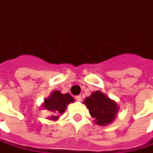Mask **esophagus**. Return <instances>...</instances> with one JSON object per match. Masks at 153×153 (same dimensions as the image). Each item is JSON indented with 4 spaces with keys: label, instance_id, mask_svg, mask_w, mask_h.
<instances>
[{
    "label": "esophagus",
    "instance_id": "obj_1",
    "mask_svg": "<svg viewBox=\"0 0 153 153\" xmlns=\"http://www.w3.org/2000/svg\"><path fill=\"white\" fill-rule=\"evenodd\" d=\"M75 99H76L77 101H81V96H79V95H78V96H75Z\"/></svg>",
    "mask_w": 153,
    "mask_h": 153
}]
</instances>
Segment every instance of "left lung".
Listing matches in <instances>:
<instances>
[{
    "mask_svg": "<svg viewBox=\"0 0 153 153\" xmlns=\"http://www.w3.org/2000/svg\"><path fill=\"white\" fill-rule=\"evenodd\" d=\"M84 103L91 116L96 119L95 123L101 126L112 123L118 111L116 102L101 91H94L85 98Z\"/></svg>",
    "mask_w": 153,
    "mask_h": 153,
    "instance_id": "obj_1",
    "label": "left lung"
}]
</instances>
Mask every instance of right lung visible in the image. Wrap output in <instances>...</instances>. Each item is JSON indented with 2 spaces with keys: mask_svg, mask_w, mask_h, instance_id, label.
<instances>
[{
  "mask_svg": "<svg viewBox=\"0 0 153 153\" xmlns=\"http://www.w3.org/2000/svg\"><path fill=\"white\" fill-rule=\"evenodd\" d=\"M74 101V98L68 93L62 94L59 91H55L49 98L45 99L43 107L52 115L50 119L56 120L59 114L63 113L67 105Z\"/></svg>",
  "mask_w": 153,
  "mask_h": 153,
  "instance_id": "1",
  "label": "right lung"
}]
</instances>
